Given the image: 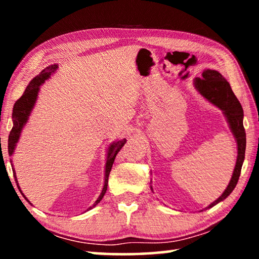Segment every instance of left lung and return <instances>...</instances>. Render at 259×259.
Listing matches in <instances>:
<instances>
[{"instance_id": "8db88e82", "label": "left lung", "mask_w": 259, "mask_h": 259, "mask_svg": "<svg viewBox=\"0 0 259 259\" xmlns=\"http://www.w3.org/2000/svg\"><path fill=\"white\" fill-rule=\"evenodd\" d=\"M194 87L199 91V94L211 103L213 106L222 109L230 129L233 134L236 145H238V157L233 170V175L227 185L226 190L219 198L210 203L207 208L209 209L222 202L229 196L238 184L241 168H242L245 153V131L243 128V109L241 106L238 98L235 97L230 83L225 80V77L221 73L214 69H204L202 73V78H194ZM151 190L153 188L151 186Z\"/></svg>"}]
</instances>
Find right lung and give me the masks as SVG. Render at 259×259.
Masks as SVG:
<instances>
[{
  "label": "right lung",
  "instance_id": "1",
  "mask_svg": "<svg viewBox=\"0 0 259 259\" xmlns=\"http://www.w3.org/2000/svg\"><path fill=\"white\" fill-rule=\"evenodd\" d=\"M57 68H58V65L55 64V65H50V66H48L43 69V71L38 74V75L35 76L33 80L28 83V85L26 87V90L24 91V95L21 96V97L15 103L14 109H12V121H14V126H12L10 135H9V140H8V152L10 156L14 155L17 143H18V140L20 138L21 131H23V128L26 125V123H27L30 113H32L33 108L35 106V103H36L38 91H40V87L52 75V74L57 71ZM125 142H126V139L123 138V139L116 140V142H113L111 145L108 146L107 156H106V164H105V181H104L103 190H102V193H100V195L98 196V199L96 200V202L94 203L93 207H90L88 210H90L91 208L96 207V205H97L104 198L105 193H106V191H107L108 176H109V172H111V170H112V165L114 163V160H115L117 153H119L121 148L123 147ZM11 165H12V161H11ZM12 171H14L15 181H16L17 186H18V188H19L21 195H23L24 198L27 200V202H29L28 199L26 198V196L24 195V193L20 190L18 181H17V177H16L15 169L12 170Z\"/></svg>",
  "mask_w": 259,
  "mask_h": 259
}]
</instances>
